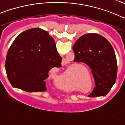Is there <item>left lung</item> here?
Wrapping results in <instances>:
<instances>
[{
  "mask_svg": "<svg viewBox=\"0 0 125 125\" xmlns=\"http://www.w3.org/2000/svg\"><path fill=\"white\" fill-rule=\"evenodd\" d=\"M73 50L74 62H83L91 69L96 86L93 93L98 90L93 96L106 95L115 83L118 71L115 52L111 44L99 34L90 33L81 36Z\"/></svg>",
  "mask_w": 125,
  "mask_h": 125,
  "instance_id": "8db88e82",
  "label": "left lung"
}]
</instances>
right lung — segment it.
Masks as SVG:
<instances>
[{
  "label": "right lung",
  "mask_w": 125,
  "mask_h": 125,
  "mask_svg": "<svg viewBox=\"0 0 125 125\" xmlns=\"http://www.w3.org/2000/svg\"><path fill=\"white\" fill-rule=\"evenodd\" d=\"M62 57L47 31L26 30L15 39L7 54V76L14 88L27 92L47 90L46 79L53 68L61 67Z\"/></svg>",
  "instance_id": "add662e5"
}]
</instances>
